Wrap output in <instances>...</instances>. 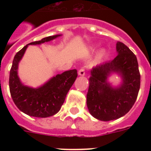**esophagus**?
<instances>
[{
  "instance_id": "obj_1",
  "label": "esophagus",
  "mask_w": 151,
  "mask_h": 151,
  "mask_svg": "<svg viewBox=\"0 0 151 151\" xmlns=\"http://www.w3.org/2000/svg\"><path fill=\"white\" fill-rule=\"evenodd\" d=\"M78 76H85V69H84L83 68L80 69L79 70H78Z\"/></svg>"
}]
</instances>
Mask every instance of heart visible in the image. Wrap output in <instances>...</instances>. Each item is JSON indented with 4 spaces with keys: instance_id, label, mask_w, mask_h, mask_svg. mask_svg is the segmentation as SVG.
I'll return each mask as SVG.
<instances>
[{
    "instance_id": "b5f03b06",
    "label": "heart",
    "mask_w": 151,
    "mask_h": 151,
    "mask_svg": "<svg viewBox=\"0 0 151 151\" xmlns=\"http://www.w3.org/2000/svg\"><path fill=\"white\" fill-rule=\"evenodd\" d=\"M105 54H106V50L105 49H101L97 54V60H101L102 59L103 57H104Z\"/></svg>"
}]
</instances>
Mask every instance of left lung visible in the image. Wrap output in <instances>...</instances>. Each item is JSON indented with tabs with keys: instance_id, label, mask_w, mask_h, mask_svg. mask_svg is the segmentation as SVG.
<instances>
[{
	"instance_id": "8db88e82",
	"label": "left lung",
	"mask_w": 151,
	"mask_h": 151,
	"mask_svg": "<svg viewBox=\"0 0 151 151\" xmlns=\"http://www.w3.org/2000/svg\"><path fill=\"white\" fill-rule=\"evenodd\" d=\"M118 55L111 61L92 68L89 78L87 106L92 116L101 121L117 119L132 107L141 83L137 57L125 45L116 43ZM121 77V85L114 87L108 82L112 74Z\"/></svg>"
}]
</instances>
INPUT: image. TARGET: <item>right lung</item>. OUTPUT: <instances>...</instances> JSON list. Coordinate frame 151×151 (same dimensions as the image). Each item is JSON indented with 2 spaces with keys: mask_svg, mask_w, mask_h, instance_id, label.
Returning <instances> with one entry per match:
<instances>
[{
  "mask_svg": "<svg viewBox=\"0 0 151 151\" xmlns=\"http://www.w3.org/2000/svg\"><path fill=\"white\" fill-rule=\"evenodd\" d=\"M61 35L49 36L41 41L32 42L17 52L14 57L9 79L10 94L19 110L30 116L46 118L58 113L77 78L76 69H71L52 77L40 87L32 88L23 85L18 76L19 63L29 45H41Z\"/></svg>",
  "mask_w": 151,
  "mask_h": 151,
  "instance_id": "add662e5",
  "label": "right lung"
}]
</instances>
